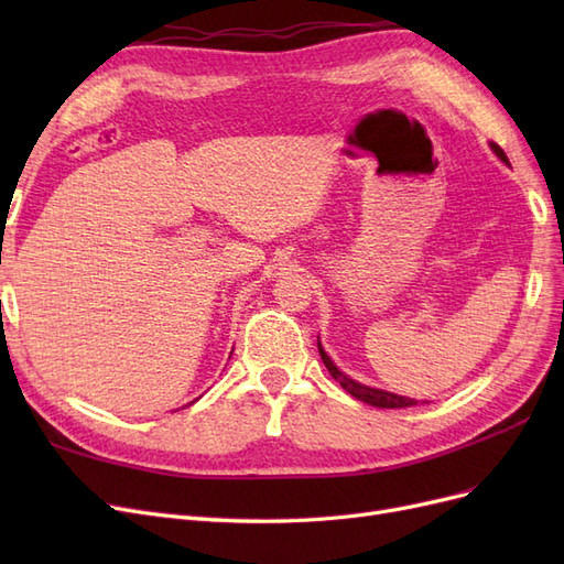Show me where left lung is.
I'll return each instance as SVG.
<instances>
[{"instance_id": "obj_1", "label": "left lung", "mask_w": 564, "mask_h": 564, "mask_svg": "<svg viewBox=\"0 0 564 564\" xmlns=\"http://www.w3.org/2000/svg\"><path fill=\"white\" fill-rule=\"evenodd\" d=\"M489 145H491V150H494V152H497V158H499L501 162L510 164V162H508V158H506V152H503L497 143H489ZM317 348H319L322 362H324V367L329 369V373L334 377V381H338L340 386H344V390H348L352 398L362 400V402H367V404H373V406H381V409H404V406H414V404H419V400L402 398V395H395V392L379 390V388H369V386H362V383L352 381L350 377H346V373L340 371V369L332 362V357H329L327 352H324V348L319 346V340H317Z\"/></svg>"}]
</instances>
